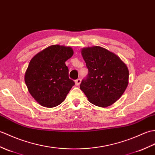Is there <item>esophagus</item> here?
Returning <instances> with one entry per match:
<instances>
[{
    "instance_id": "esophagus-1",
    "label": "esophagus",
    "mask_w": 155,
    "mask_h": 155,
    "mask_svg": "<svg viewBox=\"0 0 155 155\" xmlns=\"http://www.w3.org/2000/svg\"><path fill=\"white\" fill-rule=\"evenodd\" d=\"M75 85H76L77 86H78V85H80V83H81V79L80 78L77 79V80L75 81Z\"/></svg>"
}]
</instances>
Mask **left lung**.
I'll list each match as a JSON object with an SVG mask.
<instances>
[{
	"label": "left lung",
	"mask_w": 155,
	"mask_h": 155,
	"mask_svg": "<svg viewBox=\"0 0 155 155\" xmlns=\"http://www.w3.org/2000/svg\"><path fill=\"white\" fill-rule=\"evenodd\" d=\"M81 54L88 69L80 89L89 101L105 107L121 97L128 85L129 70L121 60L104 48H84Z\"/></svg>",
	"instance_id": "1"
}]
</instances>
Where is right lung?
I'll use <instances>...</instances> for the list:
<instances>
[{"mask_svg": "<svg viewBox=\"0 0 155 155\" xmlns=\"http://www.w3.org/2000/svg\"><path fill=\"white\" fill-rule=\"evenodd\" d=\"M74 54L70 47L54 45L30 60L25 80L31 95L39 104L54 107L61 104L75 82L69 78L66 61Z\"/></svg>", "mask_w": 155, "mask_h": 155, "instance_id": "right-lung-1", "label": "right lung"}]
</instances>
